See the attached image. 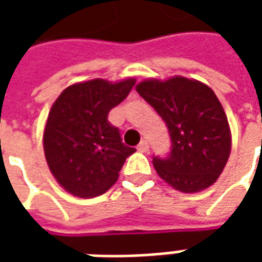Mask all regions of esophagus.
I'll return each instance as SVG.
<instances>
[{
  "mask_svg": "<svg viewBox=\"0 0 262 262\" xmlns=\"http://www.w3.org/2000/svg\"><path fill=\"white\" fill-rule=\"evenodd\" d=\"M137 150H139V151H142V153L148 151V143L146 142V140H142V142L139 143V146H137Z\"/></svg>",
  "mask_w": 262,
  "mask_h": 262,
  "instance_id": "obj_1",
  "label": "esophagus"
}]
</instances>
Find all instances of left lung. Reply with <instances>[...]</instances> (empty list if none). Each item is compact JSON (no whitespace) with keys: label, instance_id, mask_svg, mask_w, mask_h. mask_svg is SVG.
Segmentation results:
<instances>
[{"label":"left lung","instance_id":"obj_1","mask_svg":"<svg viewBox=\"0 0 262 262\" xmlns=\"http://www.w3.org/2000/svg\"><path fill=\"white\" fill-rule=\"evenodd\" d=\"M136 91L163 118L170 133V154L153 157L157 174L187 193L214 184L231 148L229 122L214 92L185 77L144 80Z\"/></svg>","mask_w":262,"mask_h":262}]
</instances>
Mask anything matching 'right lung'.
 <instances>
[{
	"instance_id": "obj_1",
	"label": "right lung",
	"mask_w": 262,
	"mask_h": 262,
	"mask_svg": "<svg viewBox=\"0 0 262 262\" xmlns=\"http://www.w3.org/2000/svg\"><path fill=\"white\" fill-rule=\"evenodd\" d=\"M135 80H91L66 88L50 109L43 148L52 174L74 196L92 198L114 185L135 148L122 143L109 111L125 99Z\"/></svg>"
}]
</instances>
